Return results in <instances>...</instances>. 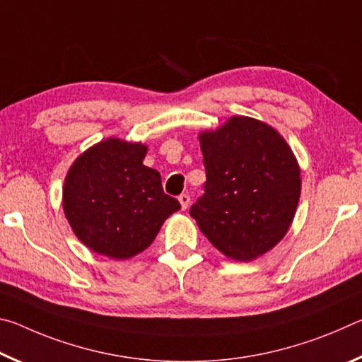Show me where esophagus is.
<instances>
[{"instance_id": "34e87169", "label": "esophagus", "mask_w": 362, "mask_h": 362, "mask_svg": "<svg viewBox=\"0 0 362 362\" xmlns=\"http://www.w3.org/2000/svg\"><path fill=\"white\" fill-rule=\"evenodd\" d=\"M179 201H180V206H182V209L185 211L187 207H188V204H189V194H187V193L180 194V196H179Z\"/></svg>"}]
</instances>
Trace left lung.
<instances>
[{
	"label": "left lung",
	"instance_id": "obj_1",
	"mask_svg": "<svg viewBox=\"0 0 362 362\" xmlns=\"http://www.w3.org/2000/svg\"><path fill=\"white\" fill-rule=\"evenodd\" d=\"M204 194L189 209L199 230L223 255L252 262L286 236L300 199V168L272 126L233 116L199 134Z\"/></svg>",
	"mask_w": 362,
	"mask_h": 362
}]
</instances>
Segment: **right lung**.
I'll return each instance as SVG.
<instances>
[{
    "instance_id": "obj_1",
    "label": "right lung",
    "mask_w": 362,
    "mask_h": 362,
    "mask_svg": "<svg viewBox=\"0 0 362 362\" xmlns=\"http://www.w3.org/2000/svg\"><path fill=\"white\" fill-rule=\"evenodd\" d=\"M146 145L107 139L71 164L64 183V212L86 247L126 260L155 241L180 203L164 193L161 175L146 168Z\"/></svg>"
}]
</instances>
